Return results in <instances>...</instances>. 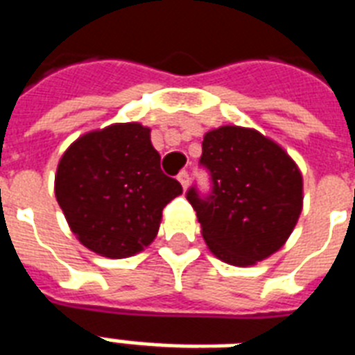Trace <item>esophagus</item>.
<instances>
[{
    "instance_id": "obj_1",
    "label": "esophagus",
    "mask_w": 355,
    "mask_h": 355,
    "mask_svg": "<svg viewBox=\"0 0 355 355\" xmlns=\"http://www.w3.org/2000/svg\"><path fill=\"white\" fill-rule=\"evenodd\" d=\"M178 182L182 184L184 189H188V186H189V175H188V171L178 173Z\"/></svg>"
}]
</instances>
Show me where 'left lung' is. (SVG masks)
Returning <instances> with one entry per match:
<instances>
[{
  "label": "left lung",
  "mask_w": 355,
  "mask_h": 355,
  "mask_svg": "<svg viewBox=\"0 0 355 355\" xmlns=\"http://www.w3.org/2000/svg\"><path fill=\"white\" fill-rule=\"evenodd\" d=\"M200 164L211 193L191 188L186 197L211 254L248 267L280 250L302 211V173L291 156L254 128L223 125L205 134Z\"/></svg>",
  "instance_id": "8db88e82"
}]
</instances>
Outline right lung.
<instances>
[{
  "instance_id": "add662e5",
  "label": "right lung",
  "mask_w": 355,
  "mask_h": 355,
  "mask_svg": "<svg viewBox=\"0 0 355 355\" xmlns=\"http://www.w3.org/2000/svg\"><path fill=\"white\" fill-rule=\"evenodd\" d=\"M182 193L160 169L150 128L116 123L83 134L58 162L55 197L71 232L105 258H128L149 247L162 210Z\"/></svg>"
}]
</instances>
